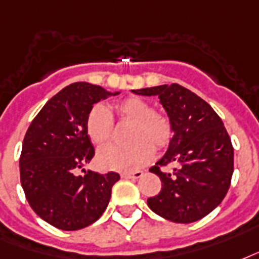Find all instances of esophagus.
<instances>
[{
	"instance_id": "1",
	"label": "esophagus",
	"mask_w": 259,
	"mask_h": 259,
	"mask_svg": "<svg viewBox=\"0 0 259 259\" xmlns=\"http://www.w3.org/2000/svg\"><path fill=\"white\" fill-rule=\"evenodd\" d=\"M143 176V171H132V173H121V178H140Z\"/></svg>"
}]
</instances>
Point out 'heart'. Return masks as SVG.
Wrapping results in <instances>:
<instances>
[{"instance_id": "b5f03b06", "label": "heart", "mask_w": 259, "mask_h": 259, "mask_svg": "<svg viewBox=\"0 0 259 259\" xmlns=\"http://www.w3.org/2000/svg\"><path fill=\"white\" fill-rule=\"evenodd\" d=\"M117 119L131 123L128 130L130 144H109L98 151V165L108 170L134 171L151 161L154 147L165 150L174 136V125L165 112L152 109L151 104L140 97H128L115 105ZM113 117L104 105H94L86 117V132L98 146L113 136Z\"/></svg>"}]
</instances>
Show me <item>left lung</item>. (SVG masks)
<instances>
[{"mask_svg":"<svg viewBox=\"0 0 259 259\" xmlns=\"http://www.w3.org/2000/svg\"><path fill=\"white\" fill-rule=\"evenodd\" d=\"M158 96L174 125L165 155L150 171L159 176L161 192L147 204L157 215L174 223H193L223 201L234 173V147L219 115L197 94L178 83L134 90ZM177 161L173 174L161 167Z\"/></svg>","mask_w":259,"mask_h":259,"instance_id":"obj_1","label":"left lung"}]
</instances>
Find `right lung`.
I'll list each match as a JSON object with an SVG mask.
<instances>
[{"label": "right lung", "mask_w": 259, "mask_h": 259, "mask_svg": "<svg viewBox=\"0 0 259 259\" xmlns=\"http://www.w3.org/2000/svg\"><path fill=\"white\" fill-rule=\"evenodd\" d=\"M112 94L88 82L66 86L32 120L20 155V181L36 215L63 231L81 230L100 219L115 171L98 174L83 166L94 157L86 132V117L93 104ZM82 171L83 175H79Z\"/></svg>", "instance_id": "1"}]
</instances>
